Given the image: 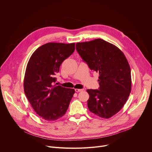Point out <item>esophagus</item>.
Returning <instances> with one entry per match:
<instances>
[{
  "instance_id": "esophagus-1",
  "label": "esophagus",
  "mask_w": 152,
  "mask_h": 152,
  "mask_svg": "<svg viewBox=\"0 0 152 152\" xmlns=\"http://www.w3.org/2000/svg\"><path fill=\"white\" fill-rule=\"evenodd\" d=\"M84 91V89H75L76 92H80Z\"/></svg>"
}]
</instances>
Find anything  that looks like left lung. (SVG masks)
<instances>
[{
  "instance_id": "obj_1",
  "label": "left lung",
  "mask_w": 152,
  "mask_h": 152,
  "mask_svg": "<svg viewBox=\"0 0 152 152\" xmlns=\"http://www.w3.org/2000/svg\"><path fill=\"white\" fill-rule=\"evenodd\" d=\"M76 49L89 68L99 73V90H87L89 110L102 118L117 114L131 91V72L124 53L102 39L77 42Z\"/></svg>"
}]
</instances>
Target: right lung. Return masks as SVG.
Here are the masks:
<instances>
[{"label": "right lung", "instance_id": "obj_1", "mask_svg": "<svg viewBox=\"0 0 152 152\" xmlns=\"http://www.w3.org/2000/svg\"><path fill=\"white\" fill-rule=\"evenodd\" d=\"M75 44L49 42L31 56L24 78L26 96L42 118L54 121L66 114L75 90L55 83L62 62L75 51Z\"/></svg>", "mask_w": 152, "mask_h": 152}]
</instances>
